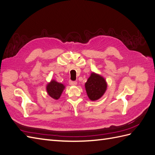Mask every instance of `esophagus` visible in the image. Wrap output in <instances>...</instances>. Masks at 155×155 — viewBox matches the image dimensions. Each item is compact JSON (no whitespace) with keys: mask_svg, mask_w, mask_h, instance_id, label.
Listing matches in <instances>:
<instances>
[{"mask_svg":"<svg viewBox=\"0 0 155 155\" xmlns=\"http://www.w3.org/2000/svg\"><path fill=\"white\" fill-rule=\"evenodd\" d=\"M69 84H70V85H77V81L70 80V81H69Z\"/></svg>","mask_w":155,"mask_h":155,"instance_id":"esophagus-1","label":"esophagus"}]
</instances>
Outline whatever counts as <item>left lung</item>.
<instances>
[{"instance_id": "left-lung-1", "label": "left lung", "mask_w": 155, "mask_h": 155, "mask_svg": "<svg viewBox=\"0 0 155 155\" xmlns=\"http://www.w3.org/2000/svg\"><path fill=\"white\" fill-rule=\"evenodd\" d=\"M87 94L91 101H96L103 95L106 91L107 84L101 75L92 73L85 83Z\"/></svg>"}]
</instances>
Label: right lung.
<instances>
[{
	"mask_svg": "<svg viewBox=\"0 0 155 155\" xmlns=\"http://www.w3.org/2000/svg\"><path fill=\"white\" fill-rule=\"evenodd\" d=\"M64 89V86L63 84H59L54 80H52L47 86V91L49 96L54 99H59Z\"/></svg>",
	"mask_w": 155,
	"mask_h": 155,
	"instance_id": "obj_1",
	"label": "right lung"
}]
</instances>
